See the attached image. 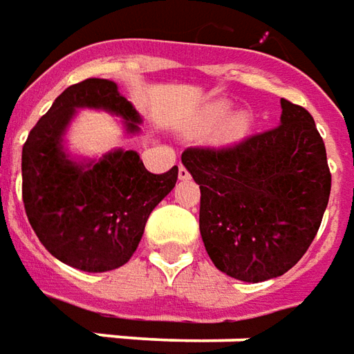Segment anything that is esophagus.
Instances as JSON below:
<instances>
[{"label": "esophagus", "mask_w": 354, "mask_h": 354, "mask_svg": "<svg viewBox=\"0 0 354 354\" xmlns=\"http://www.w3.org/2000/svg\"><path fill=\"white\" fill-rule=\"evenodd\" d=\"M178 178H180V180H187V178H189V172H187V168L184 167V165L178 167Z\"/></svg>", "instance_id": "esophagus-1"}]
</instances>
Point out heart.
I'll list each match as a JSON object with an SVG mask.
<instances>
[{
    "label": "heart",
    "instance_id": "1",
    "mask_svg": "<svg viewBox=\"0 0 354 354\" xmlns=\"http://www.w3.org/2000/svg\"><path fill=\"white\" fill-rule=\"evenodd\" d=\"M211 133V143L215 147H228L240 143L252 129V116L248 112H234L228 100H215L187 120L184 133L189 137Z\"/></svg>",
    "mask_w": 354,
    "mask_h": 354
}]
</instances>
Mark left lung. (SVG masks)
Segmentation results:
<instances>
[{
  "instance_id": "8db88e82",
  "label": "left lung",
  "mask_w": 354,
  "mask_h": 354,
  "mask_svg": "<svg viewBox=\"0 0 354 354\" xmlns=\"http://www.w3.org/2000/svg\"><path fill=\"white\" fill-rule=\"evenodd\" d=\"M281 122L230 149H187L201 189L199 232L215 268L261 283L287 273L318 232L331 192L326 145L308 110L281 100Z\"/></svg>"
}]
</instances>
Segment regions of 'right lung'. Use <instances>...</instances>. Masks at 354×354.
Instances as JSON below:
<instances>
[{
  "label": "right lung",
  "mask_w": 354,
  "mask_h": 354,
  "mask_svg": "<svg viewBox=\"0 0 354 354\" xmlns=\"http://www.w3.org/2000/svg\"><path fill=\"white\" fill-rule=\"evenodd\" d=\"M85 108L120 118L127 136L141 131L143 118L114 81L86 79L67 86L23 145V203L54 258L102 273L133 256L151 211L176 186L178 167L151 174L131 149H114L100 158L73 157L66 133Z\"/></svg>",
  "instance_id": "obj_1"
}]
</instances>
